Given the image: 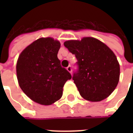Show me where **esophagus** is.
Returning <instances> with one entry per match:
<instances>
[{
    "label": "esophagus",
    "mask_w": 133,
    "mask_h": 133,
    "mask_svg": "<svg viewBox=\"0 0 133 133\" xmlns=\"http://www.w3.org/2000/svg\"><path fill=\"white\" fill-rule=\"evenodd\" d=\"M67 70L69 72L72 74V67H71L70 65H69V66L67 68Z\"/></svg>",
    "instance_id": "1"
}]
</instances>
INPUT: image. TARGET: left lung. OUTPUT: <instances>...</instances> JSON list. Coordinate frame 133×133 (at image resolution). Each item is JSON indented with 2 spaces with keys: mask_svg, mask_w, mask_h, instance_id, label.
I'll return each mask as SVG.
<instances>
[{
  "mask_svg": "<svg viewBox=\"0 0 133 133\" xmlns=\"http://www.w3.org/2000/svg\"><path fill=\"white\" fill-rule=\"evenodd\" d=\"M64 45L77 59L72 79L81 97L90 101L107 98L119 80V64L114 52L92 37L67 41Z\"/></svg>",
  "mask_w": 133,
  "mask_h": 133,
  "instance_id": "obj_1",
  "label": "left lung"
}]
</instances>
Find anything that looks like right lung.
<instances>
[{
  "mask_svg": "<svg viewBox=\"0 0 133 133\" xmlns=\"http://www.w3.org/2000/svg\"><path fill=\"white\" fill-rule=\"evenodd\" d=\"M58 41L41 38L28 45L18 56L16 75L23 92L32 101L49 105L61 98L70 73L61 65Z\"/></svg>",
  "mask_w": 133,
  "mask_h": 133,
  "instance_id": "obj_1",
  "label": "right lung"
}]
</instances>
